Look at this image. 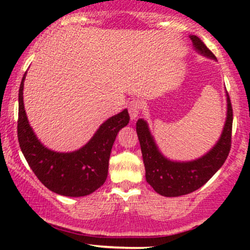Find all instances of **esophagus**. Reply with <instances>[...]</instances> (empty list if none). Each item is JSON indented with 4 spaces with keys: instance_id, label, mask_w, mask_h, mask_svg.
Here are the masks:
<instances>
[{
    "instance_id": "34e87169",
    "label": "esophagus",
    "mask_w": 250,
    "mask_h": 250,
    "mask_svg": "<svg viewBox=\"0 0 250 250\" xmlns=\"http://www.w3.org/2000/svg\"><path fill=\"white\" fill-rule=\"evenodd\" d=\"M141 108H142V103H141V101H139V100H133V101L129 102L128 111H129V115H130L131 120L137 119L140 111H141Z\"/></svg>"
}]
</instances>
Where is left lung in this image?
<instances>
[{"instance_id": "left-lung-1", "label": "left lung", "mask_w": 250, "mask_h": 250, "mask_svg": "<svg viewBox=\"0 0 250 250\" xmlns=\"http://www.w3.org/2000/svg\"><path fill=\"white\" fill-rule=\"evenodd\" d=\"M190 39L195 49L200 54L216 60L214 54L199 37L191 35ZM231 127L233 108L229 95L227 94V120L216 145L200 159L189 162H175L160 153L149 131L147 122L139 119L136 122V131L141 146L147 182L156 193L168 197L181 196L197 190L222 167L228 157L231 146Z\"/></svg>"}]
</instances>
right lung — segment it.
Returning <instances> with one entry per match:
<instances>
[{
    "mask_svg": "<svg viewBox=\"0 0 250 250\" xmlns=\"http://www.w3.org/2000/svg\"><path fill=\"white\" fill-rule=\"evenodd\" d=\"M25 74L19 90L17 137L28 165L54 193L70 197L94 193L107 180L111 148L120 129L129 123L128 110L125 109L102 123L84 147L73 153H56L37 140L28 122L23 104Z\"/></svg>",
    "mask_w": 250,
    "mask_h": 250,
    "instance_id": "right-lung-1",
    "label": "right lung"
}]
</instances>
